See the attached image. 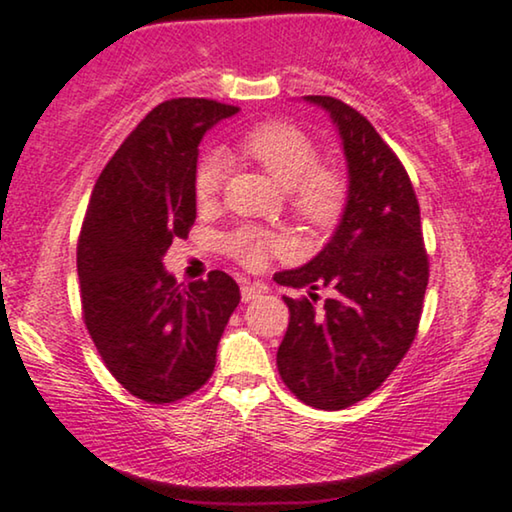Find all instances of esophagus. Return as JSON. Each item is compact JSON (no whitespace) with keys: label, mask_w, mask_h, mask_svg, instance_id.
I'll list each match as a JSON object with an SVG mask.
<instances>
[{"label":"esophagus","mask_w":512,"mask_h":512,"mask_svg":"<svg viewBox=\"0 0 512 512\" xmlns=\"http://www.w3.org/2000/svg\"><path fill=\"white\" fill-rule=\"evenodd\" d=\"M267 290H269L267 285H262V283H245V285H241V297H243V302H252V299L264 295Z\"/></svg>","instance_id":"1"}]
</instances>
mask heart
I'll return each instance as SVG.
<instances>
[{"mask_svg":"<svg viewBox=\"0 0 512 512\" xmlns=\"http://www.w3.org/2000/svg\"><path fill=\"white\" fill-rule=\"evenodd\" d=\"M245 159L262 166L288 192L290 208L304 222L325 227L342 215L346 180L335 168L320 166V152L309 135L283 121H267L250 128L236 142ZM224 166L215 154L203 156L194 173V194L199 203L215 201L220 194ZM283 241L267 229L238 227L224 238V250L248 269L262 267Z\"/></svg>","mask_w":512,"mask_h":512,"instance_id":"heart-1","label":"heart"}]
</instances>
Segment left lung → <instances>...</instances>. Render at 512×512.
Segmentation results:
<instances>
[{"instance_id": "8db88e82", "label": "left lung", "mask_w": 512, "mask_h": 512, "mask_svg": "<svg viewBox=\"0 0 512 512\" xmlns=\"http://www.w3.org/2000/svg\"><path fill=\"white\" fill-rule=\"evenodd\" d=\"M330 114L349 168V192L335 234L304 267L278 271L288 288L335 290L316 306L283 297L290 323L276 353L278 374L299 400L344 410L384 384L417 337L428 255L410 175L363 114L304 95Z\"/></svg>"}]
</instances>
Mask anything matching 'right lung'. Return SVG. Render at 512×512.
I'll use <instances>...</instances> for the list:
<instances>
[{"label": "right lung", "instance_id": "add662e5", "mask_svg": "<svg viewBox=\"0 0 512 512\" xmlns=\"http://www.w3.org/2000/svg\"><path fill=\"white\" fill-rule=\"evenodd\" d=\"M238 107L206 98L156 105L95 182L77 245L84 323L114 379L152 405L206 384L241 292L224 271L182 288L163 269L196 220L199 142Z\"/></svg>", "mask_w": 512, "mask_h": 512}]
</instances>
